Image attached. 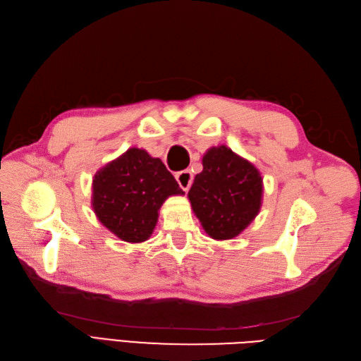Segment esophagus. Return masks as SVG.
Segmentation results:
<instances>
[{
  "instance_id": "obj_1",
  "label": "esophagus",
  "mask_w": 361,
  "mask_h": 361,
  "mask_svg": "<svg viewBox=\"0 0 361 361\" xmlns=\"http://www.w3.org/2000/svg\"><path fill=\"white\" fill-rule=\"evenodd\" d=\"M176 180L179 183V187L183 190V191H188L191 183H192V173L190 170H183V171H179L176 174Z\"/></svg>"
}]
</instances>
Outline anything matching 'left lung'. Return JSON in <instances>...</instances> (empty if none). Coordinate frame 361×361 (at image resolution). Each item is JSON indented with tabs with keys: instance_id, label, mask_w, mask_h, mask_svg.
Masks as SVG:
<instances>
[{
	"instance_id": "left-lung-1",
	"label": "left lung",
	"mask_w": 361,
	"mask_h": 361,
	"mask_svg": "<svg viewBox=\"0 0 361 361\" xmlns=\"http://www.w3.org/2000/svg\"><path fill=\"white\" fill-rule=\"evenodd\" d=\"M202 164L188 192L192 211L211 238L232 239L259 214L264 180L253 164L227 146L211 147Z\"/></svg>"
}]
</instances>
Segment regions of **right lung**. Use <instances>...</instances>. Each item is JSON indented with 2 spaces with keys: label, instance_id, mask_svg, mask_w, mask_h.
<instances>
[{
  "label": "right lung",
  "instance_id": "obj_1",
  "mask_svg": "<svg viewBox=\"0 0 361 361\" xmlns=\"http://www.w3.org/2000/svg\"><path fill=\"white\" fill-rule=\"evenodd\" d=\"M92 187L97 220L130 244L150 238L166 199L185 194L162 161L138 147L104 166L94 174Z\"/></svg>",
  "mask_w": 361,
  "mask_h": 361
}]
</instances>
